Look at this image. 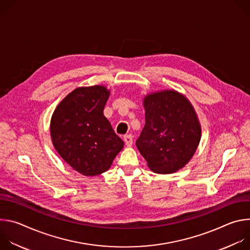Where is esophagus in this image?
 <instances>
[{"instance_id": "esophagus-1", "label": "esophagus", "mask_w": 250, "mask_h": 250, "mask_svg": "<svg viewBox=\"0 0 250 250\" xmlns=\"http://www.w3.org/2000/svg\"><path fill=\"white\" fill-rule=\"evenodd\" d=\"M124 140H125V146H132V144H133V136H132V134H126V135H125Z\"/></svg>"}]
</instances>
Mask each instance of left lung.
Instances as JSON below:
<instances>
[{"label": "left lung", "instance_id": "obj_1", "mask_svg": "<svg viewBox=\"0 0 250 250\" xmlns=\"http://www.w3.org/2000/svg\"><path fill=\"white\" fill-rule=\"evenodd\" d=\"M146 125L136 147L155 173H173L194 155L201 126L191 103L176 91H163L145 99Z\"/></svg>", "mask_w": 250, "mask_h": 250}]
</instances>
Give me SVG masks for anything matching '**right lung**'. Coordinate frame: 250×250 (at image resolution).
I'll use <instances>...</instances> for the list:
<instances>
[{
    "label": "right lung",
    "instance_id": "1",
    "mask_svg": "<svg viewBox=\"0 0 250 250\" xmlns=\"http://www.w3.org/2000/svg\"><path fill=\"white\" fill-rule=\"evenodd\" d=\"M109 96L104 86L77 88L63 99L51 118L55 149L86 176L105 172L124 147V141L103 113Z\"/></svg>",
    "mask_w": 250,
    "mask_h": 250
}]
</instances>
